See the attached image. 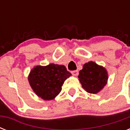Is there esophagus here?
Returning a JSON list of instances; mask_svg holds the SVG:
<instances>
[{"mask_svg": "<svg viewBox=\"0 0 130 130\" xmlns=\"http://www.w3.org/2000/svg\"><path fill=\"white\" fill-rule=\"evenodd\" d=\"M71 73L73 74V75H75V76H77L78 75V73H79V71H77V70H75V71H71Z\"/></svg>", "mask_w": 130, "mask_h": 130, "instance_id": "obj_1", "label": "esophagus"}]
</instances>
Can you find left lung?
Returning <instances> with one entry per match:
<instances>
[{
  "label": "left lung",
  "mask_w": 130,
  "mask_h": 130,
  "mask_svg": "<svg viewBox=\"0 0 130 130\" xmlns=\"http://www.w3.org/2000/svg\"><path fill=\"white\" fill-rule=\"evenodd\" d=\"M79 80L87 92L97 94L102 90L108 81V72L105 67L89 61L79 72Z\"/></svg>",
  "instance_id": "obj_1"
}]
</instances>
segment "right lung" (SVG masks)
Wrapping results in <instances>:
<instances>
[{
	"mask_svg": "<svg viewBox=\"0 0 130 130\" xmlns=\"http://www.w3.org/2000/svg\"><path fill=\"white\" fill-rule=\"evenodd\" d=\"M71 75L65 66L51 63L46 66H35L27 78L36 94L43 100L50 101L61 92L64 82Z\"/></svg>",
	"mask_w": 130,
	"mask_h": 130,
	"instance_id": "add662e5",
	"label": "right lung"
}]
</instances>
